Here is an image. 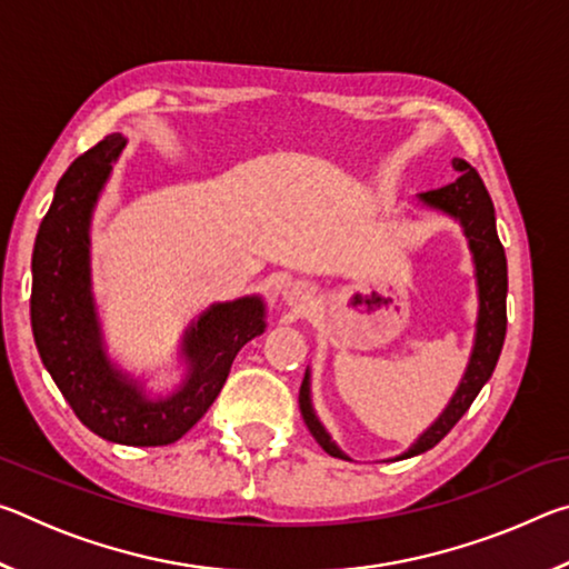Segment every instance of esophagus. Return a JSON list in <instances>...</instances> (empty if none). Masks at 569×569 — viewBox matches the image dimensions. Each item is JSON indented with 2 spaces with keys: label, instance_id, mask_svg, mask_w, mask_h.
Returning <instances> with one entry per match:
<instances>
[{
  "label": "esophagus",
  "instance_id": "obj_1",
  "mask_svg": "<svg viewBox=\"0 0 569 569\" xmlns=\"http://www.w3.org/2000/svg\"><path fill=\"white\" fill-rule=\"evenodd\" d=\"M281 301L286 306L296 308V311H301L308 303L313 301V291L308 288L303 281H293V283H286L283 291H281Z\"/></svg>",
  "mask_w": 569,
  "mask_h": 569
}]
</instances>
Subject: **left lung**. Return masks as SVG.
<instances>
[{
    "instance_id": "1",
    "label": "left lung",
    "mask_w": 569,
    "mask_h": 569,
    "mask_svg": "<svg viewBox=\"0 0 569 569\" xmlns=\"http://www.w3.org/2000/svg\"><path fill=\"white\" fill-rule=\"evenodd\" d=\"M451 168H455L459 178L439 190L419 192L417 203L421 208L435 210V213L455 220L467 238L471 263H475L479 301L475 343H471V353L467 369L461 373L459 387L451 393L447 407L441 409L439 417L421 431L417 441H413L407 451H401V455L393 459H409L423 455V451L437 447L439 441L449 435L451 427L465 417L481 387H485L489 377H492L507 333V256L497 236L492 198H489L485 182H481L477 170L471 168L467 160L455 158L451 160ZM298 407H301V417L308 431H311L313 439L319 441L326 455L351 461V457L331 439V435L326 431L319 419V413L313 409L311 369H306L301 391H298Z\"/></svg>"
}]
</instances>
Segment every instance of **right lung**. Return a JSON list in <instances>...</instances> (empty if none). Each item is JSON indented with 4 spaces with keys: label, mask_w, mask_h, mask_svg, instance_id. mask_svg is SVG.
<instances>
[{
    "label": "right lung",
    "mask_w": 569,
    "mask_h": 569,
    "mask_svg": "<svg viewBox=\"0 0 569 569\" xmlns=\"http://www.w3.org/2000/svg\"><path fill=\"white\" fill-rule=\"evenodd\" d=\"M124 146V134H108L57 182L32 253V333L44 369L84 427L114 445L166 447L203 419L238 351L266 331V301L253 293L210 303L192 319L172 389L152 391L110 359L92 293L90 228Z\"/></svg>",
    "instance_id": "add662e5"
}]
</instances>
